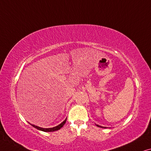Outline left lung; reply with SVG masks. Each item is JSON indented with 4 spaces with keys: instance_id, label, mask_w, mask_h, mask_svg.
<instances>
[{
    "instance_id": "1",
    "label": "left lung",
    "mask_w": 151,
    "mask_h": 151,
    "mask_svg": "<svg viewBox=\"0 0 151 151\" xmlns=\"http://www.w3.org/2000/svg\"><path fill=\"white\" fill-rule=\"evenodd\" d=\"M96 125L99 127H101V128H102V127H103V128H106V127H101V126H100V125H98V124H96Z\"/></svg>"
}]
</instances>
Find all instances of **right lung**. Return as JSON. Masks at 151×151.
<instances>
[{"instance_id": "right-lung-1", "label": "right lung", "mask_w": 151, "mask_h": 151, "mask_svg": "<svg viewBox=\"0 0 151 151\" xmlns=\"http://www.w3.org/2000/svg\"><path fill=\"white\" fill-rule=\"evenodd\" d=\"M66 120H67V118H65V120H63V122L61 123V124H59V125H57V126H56V127H52V128H42V127H38V126H35V125H34V124H30V123H29V124H30L32 127H35V129H38V130H40V131H44V132H53V131L59 130V129H60L61 127H63V125L65 124V122H66Z\"/></svg>"}]
</instances>
